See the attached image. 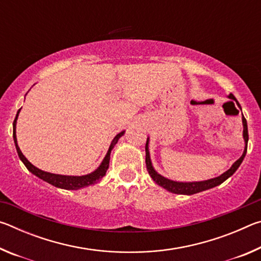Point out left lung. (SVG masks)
Masks as SVG:
<instances>
[{"mask_svg":"<svg viewBox=\"0 0 261 261\" xmlns=\"http://www.w3.org/2000/svg\"><path fill=\"white\" fill-rule=\"evenodd\" d=\"M228 98L235 101L238 107L241 108V106H240V103H238V101L236 100L235 96H233L232 94H229ZM231 102H232V101H231ZM242 122H243V138H244V141H245L244 152H243L242 156L238 159V160L235 163H233V165L230 167V169H228L226 173H223L222 175H220L215 178L201 180V182H175V180L168 179L166 177H163V176H161L160 174H158L155 169H154L153 166H152L151 158H149L148 138H147L146 146H145V151H146V168H147V171H148L149 176H151L154 182H155L158 185H160V187H162L163 189H166L167 191L173 192V193H176V194H194V193L205 191V190H208V189H212L214 187H218V185H220L221 183H223L224 180L230 177V176L233 173H235V171L238 169V167L241 166V163L243 162V160H244V158H245L246 149H247V141H249V132H247V123H246L244 115L242 116Z\"/></svg>","mask_w":261,"mask_h":261,"instance_id":"left-lung-1","label":"left lung"}]
</instances>
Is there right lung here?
Here are the masks:
<instances>
[{
  "instance_id": "obj_1",
  "label": "right lung",
  "mask_w": 261,
  "mask_h": 261,
  "mask_svg": "<svg viewBox=\"0 0 261 261\" xmlns=\"http://www.w3.org/2000/svg\"><path fill=\"white\" fill-rule=\"evenodd\" d=\"M19 112H20V109L17 112L16 118L14 121V141H15L16 149H17V153H18L19 159L23 161L25 167L28 168V169L33 175L38 176L39 178H41L42 180H45V182L54 185V187H56V188L64 189V190H78V189L85 188V187H88V185H92L96 182H99V180L106 175V171H107L108 167H109L110 153H112V149L114 148L115 145H116L118 139H120L125 132V131H122L118 135L115 136V138L113 139L112 144H110L108 152H107V154H106V156L102 160V162H101V165L98 167V169H95L93 173L83 175V176H67V175L51 174V173H47V171L39 169V168H37V167H34L32 163H31L28 159L24 156V154L21 153L18 144H17V138H16V123H17V118H18Z\"/></svg>"
}]
</instances>
